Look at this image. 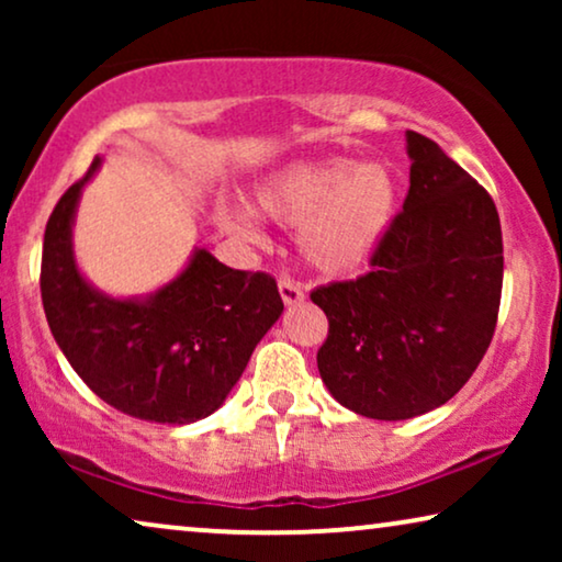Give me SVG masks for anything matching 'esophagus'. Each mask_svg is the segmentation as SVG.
Instances as JSON below:
<instances>
[{
	"mask_svg": "<svg viewBox=\"0 0 562 562\" xmlns=\"http://www.w3.org/2000/svg\"><path fill=\"white\" fill-rule=\"evenodd\" d=\"M279 294H281L283 304H286V306L304 302V289L299 286L294 279H289V276H283V279L279 281Z\"/></svg>",
	"mask_w": 562,
	"mask_h": 562,
	"instance_id": "34e87169",
	"label": "esophagus"
}]
</instances>
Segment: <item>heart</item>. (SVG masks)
<instances>
[{
	"instance_id": "obj_1",
	"label": "heart",
	"mask_w": 562,
	"mask_h": 562,
	"mask_svg": "<svg viewBox=\"0 0 562 562\" xmlns=\"http://www.w3.org/2000/svg\"><path fill=\"white\" fill-rule=\"evenodd\" d=\"M256 210L281 227H296L306 266L322 276H350L381 250L398 210V181L381 160L335 156L294 160L258 183ZM214 225L245 243L263 240L248 204L220 202Z\"/></svg>"
}]
</instances>
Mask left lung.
<instances>
[{
  "label": "left lung",
  "instance_id": "left-lung-1",
  "mask_svg": "<svg viewBox=\"0 0 562 562\" xmlns=\"http://www.w3.org/2000/svg\"><path fill=\"white\" fill-rule=\"evenodd\" d=\"M409 194L373 271L312 291L329 335L317 368L345 409L398 422L450 402L494 337L504 281L491 196L437 143L406 133Z\"/></svg>",
  "mask_w": 562,
  "mask_h": 562
}]
</instances>
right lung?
<instances>
[{
  "mask_svg": "<svg viewBox=\"0 0 562 562\" xmlns=\"http://www.w3.org/2000/svg\"><path fill=\"white\" fill-rule=\"evenodd\" d=\"M89 173L60 196L43 240V310L58 348L99 398L130 417L191 425L217 412L283 302L271 276L235 271L196 245L145 296H112L79 268L74 225Z\"/></svg>",
  "mask_w": 562,
  "mask_h": 562,
  "instance_id": "add662e5",
  "label": "right lung"
}]
</instances>
